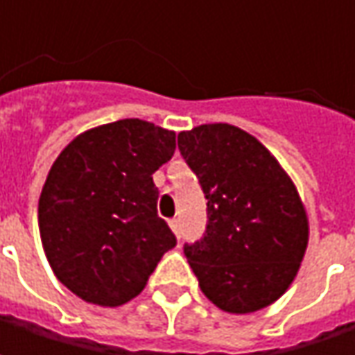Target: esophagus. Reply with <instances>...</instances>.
Wrapping results in <instances>:
<instances>
[{"instance_id": "34e87169", "label": "esophagus", "mask_w": 355, "mask_h": 355, "mask_svg": "<svg viewBox=\"0 0 355 355\" xmlns=\"http://www.w3.org/2000/svg\"><path fill=\"white\" fill-rule=\"evenodd\" d=\"M170 227H171V231H173V233H175L178 237H182V229H180V219H171Z\"/></svg>"}]
</instances>
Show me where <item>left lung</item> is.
<instances>
[{"instance_id":"1","label":"left lung","mask_w":355,"mask_h":355,"mask_svg":"<svg viewBox=\"0 0 355 355\" xmlns=\"http://www.w3.org/2000/svg\"><path fill=\"white\" fill-rule=\"evenodd\" d=\"M178 148L207 199L203 237L184 252L203 294L231 314L272 304L291 286L308 245L293 180L254 136L231 124L180 132Z\"/></svg>"}]
</instances>
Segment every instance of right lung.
Masks as SVG:
<instances>
[{
    "instance_id": "right-lung-1",
    "label": "right lung",
    "mask_w": 355,
    "mask_h": 355,
    "mask_svg": "<svg viewBox=\"0 0 355 355\" xmlns=\"http://www.w3.org/2000/svg\"><path fill=\"white\" fill-rule=\"evenodd\" d=\"M173 152L175 132L126 118L87 130L55 159L39 198V233L53 272L78 298L126 304L175 247L152 180Z\"/></svg>"
}]
</instances>
